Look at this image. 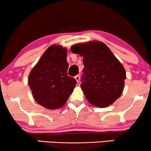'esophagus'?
Returning <instances> with one entry per match:
<instances>
[{
    "label": "esophagus",
    "instance_id": "34e87169",
    "mask_svg": "<svg viewBox=\"0 0 151 151\" xmlns=\"http://www.w3.org/2000/svg\"><path fill=\"white\" fill-rule=\"evenodd\" d=\"M75 79L76 80V81H77L78 83H80V80H81V78H80V76L79 75H77L75 76Z\"/></svg>",
    "mask_w": 151,
    "mask_h": 151
}]
</instances>
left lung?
<instances>
[{"instance_id": "obj_1", "label": "left lung", "mask_w": 151, "mask_h": 151, "mask_svg": "<svg viewBox=\"0 0 151 151\" xmlns=\"http://www.w3.org/2000/svg\"><path fill=\"white\" fill-rule=\"evenodd\" d=\"M72 52L83 57L81 89L87 101L105 108L120 97L124 86L123 66L104 42L96 40L72 46Z\"/></svg>"}]
</instances>
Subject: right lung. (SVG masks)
Segmentation results:
<instances>
[{
  "mask_svg": "<svg viewBox=\"0 0 151 151\" xmlns=\"http://www.w3.org/2000/svg\"><path fill=\"white\" fill-rule=\"evenodd\" d=\"M66 56V48L50 46L29 74L28 82L33 98L47 109L63 106L77 83L67 76Z\"/></svg>",
  "mask_w": 151,
  "mask_h": 151,
  "instance_id": "1",
  "label": "right lung"
}]
</instances>
